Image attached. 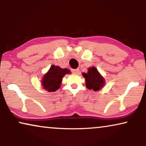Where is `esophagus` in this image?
Returning <instances> with one entry per match:
<instances>
[{
    "label": "esophagus",
    "mask_w": 146,
    "mask_h": 146,
    "mask_svg": "<svg viewBox=\"0 0 146 146\" xmlns=\"http://www.w3.org/2000/svg\"><path fill=\"white\" fill-rule=\"evenodd\" d=\"M79 69H71V72L73 73V74L77 75L79 73Z\"/></svg>",
    "instance_id": "esophagus-1"
}]
</instances>
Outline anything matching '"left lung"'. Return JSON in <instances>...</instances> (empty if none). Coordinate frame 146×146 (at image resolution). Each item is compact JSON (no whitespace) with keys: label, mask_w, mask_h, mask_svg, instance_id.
<instances>
[{"label":"left lung","mask_w":146,"mask_h":146,"mask_svg":"<svg viewBox=\"0 0 146 146\" xmlns=\"http://www.w3.org/2000/svg\"><path fill=\"white\" fill-rule=\"evenodd\" d=\"M83 76L85 79V85L89 89L97 91L104 87L105 79L95 67H89L88 72L87 73H83Z\"/></svg>","instance_id":"obj_1"}]
</instances>
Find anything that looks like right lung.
Listing matches in <instances>:
<instances>
[{
	"mask_svg": "<svg viewBox=\"0 0 146 146\" xmlns=\"http://www.w3.org/2000/svg\"><path fill=\"white\" fill-rule=\"evenodd\" d=\"M71 73L67 69H61L59 66L52 65L47 73L42 77L41 84L43 88L49 92L56 91L61 87L64 75Z\"/></svg>",
	"mask_w": 146,
	"mask_h": 146,
	"instance_id": "1",
	"label": "right lung"
}]
</instances>
